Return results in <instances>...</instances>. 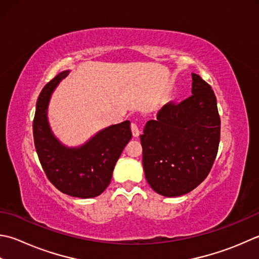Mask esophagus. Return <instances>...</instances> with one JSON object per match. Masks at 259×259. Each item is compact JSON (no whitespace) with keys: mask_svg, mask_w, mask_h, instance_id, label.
I'll return each instance as SVG.
<instances>
[{"mask_svg":"<svg viewBox=\"0 0 259 259\" xmlns=\"http://www.w3.org/2000/svg\"><path fill=\"white\" fill-rule=\"evenodd\" d=\"M131 131H133L134 137H139L140 130H139L138 124H137V123H131Z\"/></svg>","mask_w":259,"mask_h":259,"instance_id":"esophagus-1","label":"esophagus"}]
</instances>
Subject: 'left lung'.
Returning a JSON list of instances; mask_svg holds the SVG:
<instances>
[{"mask_svg":"<svg viewBox=\"0 0 259 259\" xmlns=\"http://www.w3.org/2000/svg\"><path fill=\"white\" fill-rule=\"evenodd\" d=\"M192 95L168 102L140 136L146 180L156 193L181 196L209 175L220 143V116L213 90L192 74Z\"/></svg>","mask_w":259,"mask_h":259,"instance_id":"obj_1","label":"left lung"}]
</instances>
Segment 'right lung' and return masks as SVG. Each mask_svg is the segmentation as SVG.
Returning <instances> with one entry per match:
<instances>
[{"label":"right lung","mask_w":259,"mask_h":259,"mask_svg":"<svg viewBox=\"0 0 259 259\" xmlns=\"http://www.w3.org/2000/svg\"><path fill=\"white\" fill-rule=\"evenodd\" d=\"M59 73L45 85L39 94L33 119V139L40 164L48 180L63 193L90 199L103 193L109 186L116 160L133 137L130 121L99 131L79 147H66L54 136L48 122L52 94L68 75Z\"/></svg>","instance_id":"right-lung-1"}]
</instances>
